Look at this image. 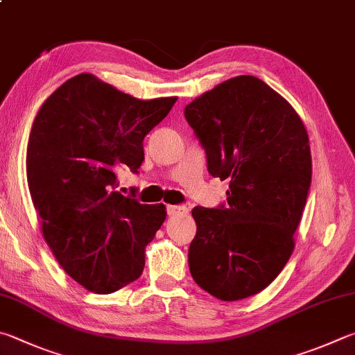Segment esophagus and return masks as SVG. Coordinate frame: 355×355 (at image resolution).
Here are the masks:
<instances>
[{
	"label": "esophagus",
	"instance_id": "obj_1",
	"mask_svg": "<svg viewBox=\"0 0 355 355\" xmlns=\"http://www.w3.org/2000/svg\"><path fill=\"white\" fill-rule=\"evenodd\" d=\"M189 211L188 206L184 205H169L167 206V214L169 216H178V214H186Z\"/></svg>",
	"mask_w": 355,
	"mask_h": 355
}]
</instances>
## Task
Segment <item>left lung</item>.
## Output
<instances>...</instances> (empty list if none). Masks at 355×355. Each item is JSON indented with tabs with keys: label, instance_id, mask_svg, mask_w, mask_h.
<instances>
[{
	"label": "left lung",
	"instance_id": "obj_1",
	"mask_svg": "<svg viewBox=\"0 0 355 355\" xmlns=\"http://www.w3.org/2000/svg\"><path fill=\"white\" fill-rule=\"evenodd\" d=\"M227 203L196 206L189 270L222 301L266 288L292 254L312 182L311 146L293 107L254 76H237L184 108Z\"/></svg>",
	"mask_w": 355,
	"mask_h": 355
}]
</instances>
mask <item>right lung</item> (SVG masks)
<instances>
[{
    "instance_id": "1",
    "label": "right lung",
    "mask_w": 355,
    "mask_h": 355,
    "mask_svg": "<svg viewBox=\"0 0 355 355\" xmlns=\"http://www.w3.org/2000/svg\"><path fill=\"white\" fill-rule=\"evenodd\" d=\"M177 98L139 101L92 74L71 77L44 101L28 143L26 172L43 236L62 268L99 295L138 279L164 205L122 196L118 173H138L143 141Z\"/></svg>"
}]
</instances>
